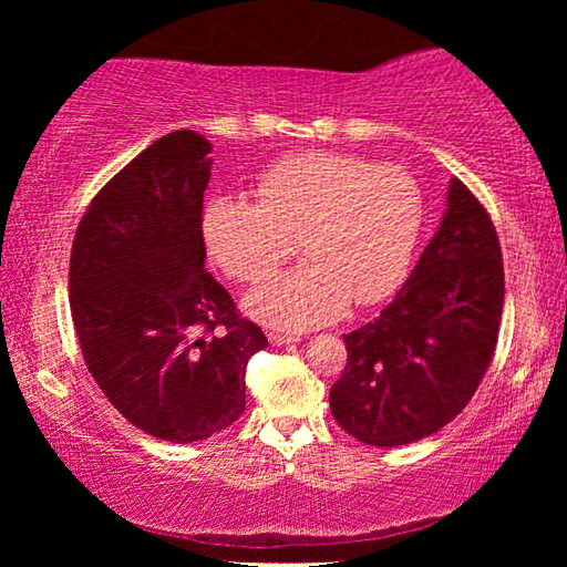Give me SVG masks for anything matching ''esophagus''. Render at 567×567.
Returning a JSON list of instances; mask_svg holds the SVG:
<instances>
[{"label": "esophagus", "instance_id": "1", "mask_svg": "<svg viewBox=\"0 0 567 567\" xmlns=\"http://www.w3.org/2000/svg\"><path fill=\"white\" fill-rule=\"evenodd\" d=\"M267 340L272 344H290V342H300V334H287V332H270Z\"/></svg>", "mask_w": 567, "mask_h": 567}]
</instances>
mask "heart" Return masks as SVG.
Returning a JSON list of instances; mask_svg holds the SVG:
<instances>
[{
	"label": "heart",
	"mask_w": 567,
	"mask_h": 567,
	"mask_svg": "<svg viewBox=\"0 0 567 567\" xmlns=\"http://www.w3.org/2000/svg\"><path fill=\"white\" fill-rule=\"evenodd\" d=\"M255 195L257 203L209 199L203 237L213 262L239 282L275 272L300 239L302 265L245 297V310L267 328H320L350 300H388L408 277L425 223L410 172L340 152H297L257 175Z\"/></svg>",
	"instance_id": "b5f03b06"
}]
</instances>
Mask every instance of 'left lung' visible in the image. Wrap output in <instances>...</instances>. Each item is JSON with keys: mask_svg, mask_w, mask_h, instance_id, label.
I'll return each instance as SVG.
<instances>
[{"mask_svg": "<svg viewBox=\"0 0 567 567\" xmlns=\"http://www.w3.org/2000/svg\"><path fill=\"white\" fill-rule=\"evenodd\" d=\"M505 300L503 252L487 209L457 177L415 270L378 320L344 334L332 417L364 445L398 447L460 415L491 368Z\"/></svg>", "mask_w": 567, "mask_h": 567, "instance_id": "1", "label": "left lung"}]
</instances>
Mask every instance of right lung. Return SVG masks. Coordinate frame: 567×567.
<instances>
[{
  "label": "right lung",
  "instance_id": "add662e5",
  "mask_svg": "<svg viewBox=\"0 0 567 567\" xmlns=\"http://www.w3.org/2000/svg\"><path fill=\"white\" fill-rule=\"evenodd\" d=\"M209 142L169 132L92 199L70 257V307L94 382L134 427L197 443L245 410V370L267 348L205 270Z\"/></svg>",
  "mask_w": 567,
  "mask_h": 567
}]
</instances>
